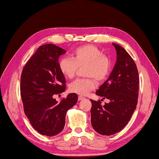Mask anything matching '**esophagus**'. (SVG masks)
<instances>
[{"label": "esophagus", "mask_w": 159, "mask_h": 159, "mask_svg": "<svg viewBox=\"0 0 159 159\" xmlns=\"http://www.w3.org/2000/svg\"><path fill=\"white\" fill-rule=\"evenodd\" d=\"M84 98V96H78V100H83Z\"/></svg>", "instance_id": "1"}]
</instances>
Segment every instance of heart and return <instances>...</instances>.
<instances>
[{
    "label": "heart",
    "mask_w": 159,
    "mask_h": 159,
    "mask_svg": "<svg viewBox=\"0 0 159 159\" xmlns=\"http://www.w3.org/2000/svg\"><path fill=\"white\" fill-rule=\"evenodd\" d=\"M59 69L66 78L74 77L77 68H84V75L88 78L77 79L69 85V91L77 94L85 95L94 89L96 83L102 82L109 76L111 61L98 47L85 45L76 48L71 53V58L62 57L59 61Z\"/></svg>",
    "instance_id": "1"
}]
</instances>
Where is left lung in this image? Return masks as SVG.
Wrapping results in <instances>:
<instances>
[{"label":"left lung","instance_id":"left-lung-1","mask_svg":"<svg viewBox=\"0 0 159 159\" xmlns=\"http://www.w3.org/2000/svg\"><path fill=\"white\" fill-rule=\"evenodd\" d=\"M117 60L113 71L96 94L110 102L102 107L100 100H90L91 124L96 132L111 135L121 131L136 109L139 75L134 61L126 50L113 43Z\"/></svg>","mask_w":159,"mask_h":159}]
</instances>
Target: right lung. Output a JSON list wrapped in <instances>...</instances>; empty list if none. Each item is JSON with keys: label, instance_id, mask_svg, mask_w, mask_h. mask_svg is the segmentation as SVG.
I'll return each mask as SVG.
<instances>
[{"label": "right lung", "instance_id": "1", "mask_svg": "<svg viewBox=\"0 0 159 159\" xmlns=\"http://www.w3.org/2000/svg\"><path fill=\"white\" fill-rule=\"evenodd\" d=\"M66 51L52 44L38 48L24 66L20 90L26 117L38 133L53 136L61 132L67 111L77 103L75 93L58 102L54 96L63 92L65 76L59 67V58Z\"/></svg>", "mask_w": 159, "mask_h": 159}]
</instances>
